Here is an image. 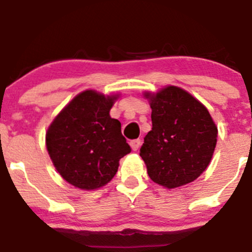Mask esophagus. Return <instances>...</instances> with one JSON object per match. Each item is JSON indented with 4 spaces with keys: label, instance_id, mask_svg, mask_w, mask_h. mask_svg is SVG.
<instances>
[{
    "label": "esophagus",
    "instance_id": "esophagus-1",
    "mask_svg": "<svg viewBox=\"0 0 252 252\" xmlns=\"http://www.w3.org/2000/svg\"><path fill=\"white\" fill-rule=\"evenodd\" d=\"M141 143H142V141H141L140 138H137V140H132V141H131L130 146H131V148H132L133 151H137L138 148H140Z\"/></svg>",
    "mask_w": 252,
    "mask_h": 252
}]
</instances>
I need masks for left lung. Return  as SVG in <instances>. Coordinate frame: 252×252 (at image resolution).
Segmentation results:
<instances>
[{
  "label": "left lung",
  "instance_id": "8db88e82",
  "mask_svg": "<svg viewBox=\"0 0 252 252\" xmlns=\"http://www.w3.org/2000/svg\"><path fill=\"white\" fill-rule=\"evenodd\" d=\"M152 109V130L146 135L140 156L156 183L177 188L195 181L210 163L218 128L209 111L190 94L167 86L147 93Z\"/></svg>",
  "mask_w": 252,
  "mask_h": 252
}]
</instances>
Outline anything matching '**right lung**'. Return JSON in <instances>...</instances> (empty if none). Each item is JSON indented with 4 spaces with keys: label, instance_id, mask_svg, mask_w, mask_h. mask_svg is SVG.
<instances>
[{
    "label": "right lung",
    "instance_id": "add662e5",
    "mask_svg": "<svg viewBox=\"0 0 252 252\" xmlns=\"http://www.w3.org/2000/svg\"><path fill=\"white\" fill-rule=\"evenodd\" d=\"M116 96L86 90L54 119L45 135L53 164L68 183L100 188L116 174L119 160L131 152L119 120L110 117Z\"/></svg>",
    "mask_w": 252,
    "mask_h": 252
}]
</instances>
